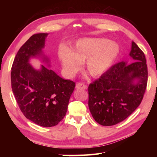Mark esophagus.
<instances>
[{
	"instance_id": "esophagus-1",
	"label": "esophagus",
	"mask_w": 157,
	"mask_h": 157,
	"mask_svg": "<svg viewBox=\"0 0 157 157\" xmlns=\"http://www.w3.org/2000/svg\"><path fill=\"white\" fill-rule=\"evenodd\" d=\"M75 87H76V89H87L86 85L82 84V83H78L76 84Z\"/></svg>"
}]
</instances>
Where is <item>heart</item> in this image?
Here are the masks:
<instances>
[{"label":"heart","instance_id":"obj_1","mask_svg":"<svg viewBox=\"0 0 157 157\" xmlns=\"http://www.w3.org/2000/svg\"><path fill=\"white\" fill-rule=\"evenodd\" d=\"M119 53L118 45L103 38L79 39L71 46L59 47L58 55L66 75L72 76L84 62L86 73L92 77L104 74Z\"/></svg>","mask_w":157,"mask_h":157}]
</instances>
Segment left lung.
Returning a JSON list of instances; mask_svg holds the SVG:
<instances>
[{
	"label": "left lung",
	"instance_id": "obj_1",
	"mask_svg": "<svg viewBox=\"0 0 157 157\" xmlns=\"http://www.w3.org/2000/svg\"><path fill=\"white\" fill-rule=\"evenodd\" d=\"M127 61L116 63L89 86V107L93 118L103 126L121 123L134 112L143 100L147 82L143 52L132 42Z\"/></svg>",
	"mask_w": 157,
	"mask_h": 157
}]
</instances>
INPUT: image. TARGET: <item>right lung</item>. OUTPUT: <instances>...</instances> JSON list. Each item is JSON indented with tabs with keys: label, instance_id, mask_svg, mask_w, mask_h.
I'll use <instances>...</instances> for the list:
<instances>
[{
	"label": "right lung",
	"instance_id": "1",
	"mask_svg": "<svg viewBox=\"0 0 157 157\" xmlns=\"http://www.w3.org/2000/svg\"><path fill=\"white\" fill-rule=\"evenodd\" d=\"M48 35L34 34L21 47L12 64L11 81L15 99L26 118L50 127L65 116L75 85L50 68L49 58L43 52ZM33 58H41L49 67L34 69L29 63Z\"/></svg>",
	"mask_w": 157,
	"mask_h": 157
}]
</instances>
